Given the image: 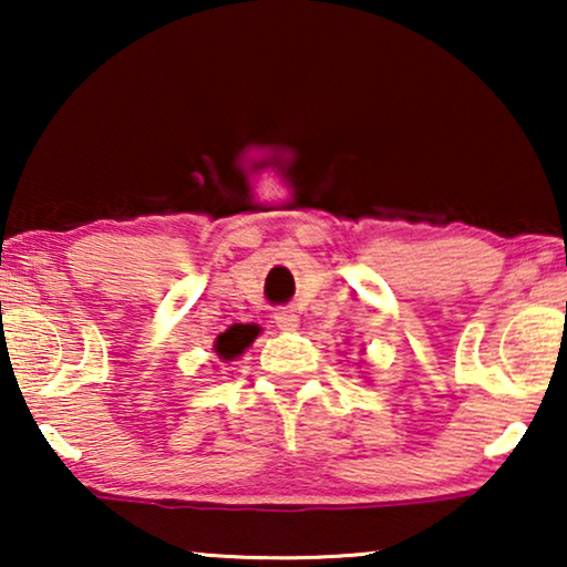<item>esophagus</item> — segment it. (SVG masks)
<instances>
[{"label": "esophagus", "mask_w": 567, "mask_h": 567, "mask_svg": "<svg viewBox=\"0 0 567 567\" xmlns=\"http://www.w3.org/2000/svg\"><path fill=\"white\" fill-rule=\"evenodd\" d=\"M274 320L278 324V330H293L299 324V315L289 307H281V309H276Z\"/></svg>", "instance_id": "34e87169"}]
</instances>
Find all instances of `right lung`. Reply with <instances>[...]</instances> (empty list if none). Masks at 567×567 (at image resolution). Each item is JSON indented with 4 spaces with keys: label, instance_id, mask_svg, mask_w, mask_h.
<instances>
[{
    "label": "right lung",
    "instance_id": "1",
    "mask_svg": "<svg viewBox=\"0 0 567 567\" xmlns=\"http://www.w3.org/2000/svg\"><path fill=\"white\" fill-rule=\"evenodd\" d=\"M255 336H258V332H255L252 324H231L227 332H221V336L216 338L214 351L219 353L221 359L231 361V359H237V355L252 343Z\"/></svg>",
    "mask_w": 567,
    "mask_h": 567
}]
</instances>
